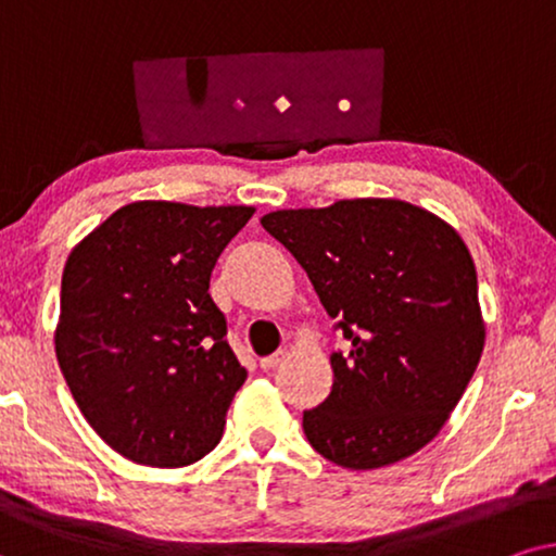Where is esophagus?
I'll return each instance as SVG.
<instances>
[{
  "label": "esophagus",
  "instance_id": "esophagus-1",
  "mask_svg": "<svg viewBox=\"0 0 556 556\" xmlns=\"http://www.w3.org/2000/svg\"><path fill=\"white\" fill-rule=\"evenodd\" d=\"M287 351H277V353H271V355H266V358H262L258 361V366L264 368V371H271V368H277L279 364H282V361H287Z\"/></svg>",
  "mask_w": 556,
  "mask_h": 556
}]
</instances>
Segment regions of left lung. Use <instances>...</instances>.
I'll use <instances>...</instances> for the list:
<instances>
[{"label":"left lung","instance_id":"1","mask_svg":"<svg viewBox=\"0 0 556 556\" xmlns=\"http://www.w3.org/2000/svg\"><path fill=\"white\" fill-rule=\"evenodd\" d=\"M262 226L351 340L345 355H330V396L302 414L309 445L340 468L374 470L438 438L485 343L460 233L394 198L274 211Z\"/></svg>","mask_w":556,"mask_h":556}]
</instances>
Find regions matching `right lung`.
<instances>
[{
    "instance_id": "add662e5",
    "label": "right lung",
    "mask_w": 556,
    "mask_h": 556,
    "mask_svg": "<svg viewBox=\"0 0 556 556\" xmlns=\"http://www.w3.org/2000/svg\"><path fill=\"white\" fill-rule=\"evenodd\" d=\"M251 216V205L129 203L65 262L58 364L88 425L131 463L182 468L224 434L247 368L208 287Z\"/></svg>"
}]
</instances>
